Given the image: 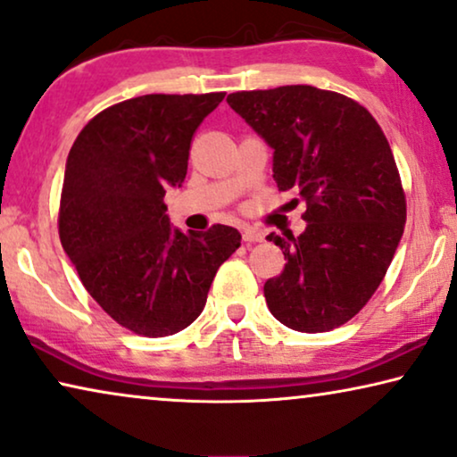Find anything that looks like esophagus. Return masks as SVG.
Here are the masks:
<instances>
[{"label": "esophagus", "instance_id": "1", "mask_svg": "<svg viewBox=\"0 0 457 457\" xmlns=\"http://www.w3.org/2000/svg\"><path fill=\"white\" fill-rule=\"evenodd\" d=\"M242 237H244V242H262V240H265V236H262L259 229H254L250 226L242 228Z\"/></svg>", "mask_w": 457, "mask_h": 457}]
</instances>
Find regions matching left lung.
<instances>
[{
	"label": "left lung",
	"instance_id": "obj_1",
	"mask_svg": "<svg viewBox=\"0 0 457 457\" xmlns=\"http://www.w3.org/2000/svg\"><path fill=\"white\" fill-rule=\"evenodd\" d=\"M228 103L273 149L278 188L306 203L300 236H269L287 259L265 284L269 311L304 333L348 323L383 281L406 223L381 126L356 101L308 85L231 93Z\"/></svg>",
	"mask_w": 457,
	"mask_h": 457
}]
</instances>
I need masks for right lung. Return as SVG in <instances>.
<instances>
[{"label":"right lung","mask_w":457,"mask_h":457,"mask_svg":"<svg viewBox=\"0 0 457 457\" xmlns=\"http://www.w3.org/2000/svg\"><path fill=\"white\" fill-rule=\"evenodd\" d=\"M226 93L143 95L82 128L70 149L60 240L87 292L126 329L165 337L196 320L221 262L240 246L229 226L184 234L165 215L190 140Z\"/></svg>","instance_id":"obj_1"}]
</instances>
